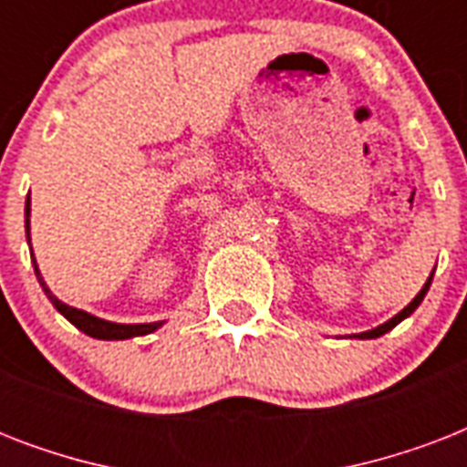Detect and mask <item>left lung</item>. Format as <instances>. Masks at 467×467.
<instances>
[{
    "instance_id": "left-lung-1",
    "label": "left lung",
    "mask_w": 467,
    "mask_h": 467,
    "mask_svg": "<svg viewBox=\"0 0 467 467\" xmlns=\"http://www.w3.org/2000/svg\"><path fill=\"white\" fill-rule=\"evenodd\" d=\"M434 271H436V266H434ZM434 271H431V274H429L427 284L421 285V291L417 293V296H414L412 303H410V306H407V307H402V310H400L398 315H395V317H390V319H388V322H383V325L373 327V329H368V332L351 334V337H354V339H378V337H383L385 332H390L392 327H398L400 322H402V319L410 317V315H412V312L417 310V307H420V303H421V300H424V296H427L429 285H431V278H434Z\"/></svg>"
}]
</instances>
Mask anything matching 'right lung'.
Returning <instances> with one entry per match:
<instances>
[{"label": "right lung", "mask_w": 467, "mask_h": 467, "mask_svg": "<svg viewBox=\"0 0 467 467\" xmlns=\"http://www.w3.org/2000/svg\"><path fill=\"white\" fill-rule=\"evenodd\" d=\"M26 240H28V247H31V196L26 201ZM33 252V249H31ZM33 269H36V276H38V284L43 288V293L47 296V300L53 303L55 310L60 312L62 317L69 319L72 325L79 329V332L89 334L94 339H106V341H119V339H133V337H145V334H152L155 329H160L164 322H142V325H120V322H109V319H101L97 315H91L87 310H79V307H72L67 303H62L57 296H55L47 284L43 281L38 271V264H36V256H33Z\"/></svg>", "instance_id": "obj_1"}]
</instances>
